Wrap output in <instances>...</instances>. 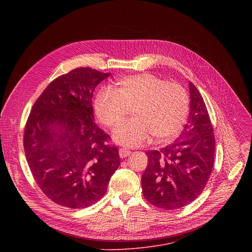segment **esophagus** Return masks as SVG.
<instances>
[{
	"instance_id": "1",
	"label": "esophagus",
	"mask_w": 252,
	"mask_h": 252,
	"mask_svg": "<svg viewBox=\"0 0 252 252\" xmlns=\"http://www.w3.org/2000/svg\"><path fill=\"white\" fill-rule=\"evenodd\" d=\"M120 157L122 158H126V157H128L130 154H131V152L129 151V150H127V149H121L120 150Z\"/></svg>"
}]
</instances>
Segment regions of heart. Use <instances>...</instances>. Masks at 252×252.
<instances>
[{
  "label": "heart",
  "instance_id": "obj_1",
  "mask_svg": "<svg viewBox=\"0 0 252 252\" xmlns=\"http://www.w3.org/2000/svg\"><path fill=\"white\" fill-rule=\"evenodd\" d=\"M133 106L134 119L113 133L116 142L129 148L142 145L152 134L159 141L174 138L187 121L189 99L182 86L152 74H138L119 80L117 90L100 89L94 104L96 118L109 127L119 126Z\"/></svg>",
  "mask_w": 252,
  "mask_h": 252
}]
</instances>
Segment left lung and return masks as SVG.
I'll return each instance as SVG.
<instances>
[{
	"mask_svg": "<svg viewBox=\"0 0 252 252\" xmlns=\"http://www.w3.org/2000/svg\"><path fill=\"white\" fill-rule=\"evenodd\" d=\"M188 124L171 145L147 153L149 163L141 176L145 198L167 210L184 207L203 190L214 161L215 139L204 100L189 82Z\"/></svg>",
	"mask_w": 252,
	"mask_h": 252,
	"instance_id": "1",
	"label": "left lung"
}]
</instances>
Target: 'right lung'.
<instances>
[{
  "label": "right lung",
  "instance_id": "add662e5",
  "mask_svg": "<svg viewBox=\"0 0 252 252\" xmlns=\"http://www.w3.org/2000/svg\"><path fill=\"white\" fill-rule=\"evenodd\" d=\"M90 67L53 81L35 100L24 135L26 158L42 191L54 202L85 208L98 201L120 166L117 147L94 123L92 97L109 78Z\"/></svg>",
  "mask_w": 252,
  "mask_h": 252
}]
</instances>
